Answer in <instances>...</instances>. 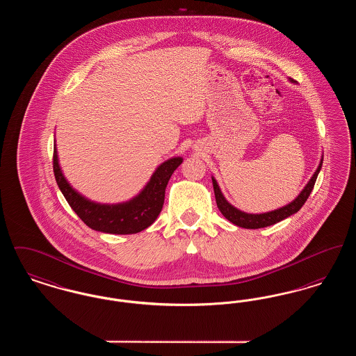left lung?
I'll return each instance as SVG.
<instances>
[{
  "label": "left lung",
  "mask_w": 356,
  "mask_h": 356,
  "mask_svg": "<svg viewBox=\"0 0 356 356\" xmlns=\"http://www.w3.org/2000/svg\"><path fill=\"white\" fill-rule=\"evenodd\" d=\"M322 164L323 159L321 160V164H319L318 170L314 173L311 180L308 181V184L305 186V189L300 192V195L292 203L288 204V205L283 207V208H279L276 211H271V212H267V213H260V215L245 213V212L238 211L235 207H232L231 204L224 199V196L221 193L220 188L218 186L216 180L212 177L218 208L220 209V212L225 219H228L231 222H234L235 225L243 227V228H248V229L264 228V227H268V225H272V224H276L279 221L284 220V219H287L288 216L296 213L305 205L308 196H309V193L314 189L315 181H316L318 175H319L321 168H322Z\"/></svg>",
  "instance_id": "1"
}]
</instances>
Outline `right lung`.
Instances as JSON below:
<instances>
[{
    "label": "right lung",
    "instance_id": "add662e5",
    "mask_svg": "<svg viewBox=\"0 0 356 356\" xmlns=\"http://www.w3.org/2000/svg\"><path fill=\"white\" fill-rule=\"evenodd\" d=\"M183 163L181 157H173L163 163L153 173L144 191L128 203L102 205L86 200L65 180L58 165L56 147L53 149V172L57 186L61 189L70 208L85 224L105 234L129 235L148 228L163 209L165 188L172 173Z\"/></svg>",
    "mask_w": 356,
    "mask_h": 356
}]
</instances>
